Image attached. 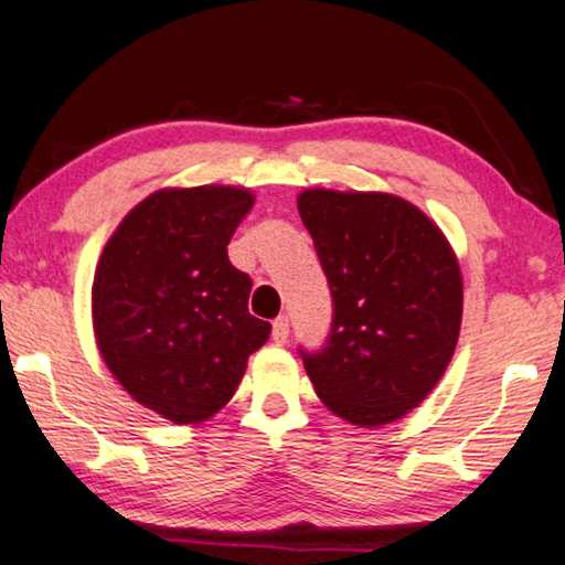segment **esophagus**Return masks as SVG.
<instances>
[{
    "mask_svg": "<svg viewBox=\"0 0 565 565\" xmlns=\"http://www.w3.org/2000/svg\"><path fill=\"white\" fill-rule=\"evenodd\" d=\"M271 337H274V342H276V344H284V342H286V337H289V319H286V317L274 319Z\"/></svg>",
    "mask_w": 565,
    "mask_h": 565,
    "instance_id": "obj_1",
    "label": "esophagus"
}]
</instances>
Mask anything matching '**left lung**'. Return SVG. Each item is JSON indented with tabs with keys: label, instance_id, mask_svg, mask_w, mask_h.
<instances>
[{
	"label": "left lung",
	"instance_id": "obj_1",
	"mask_svg": "<svg viewBox=\"0 0 565 565\" xmlns=\"http://www.w3.org/2000/svg\"><path fill=\"white\" fill-rule=\"evenodd\" d=\"M297 205L334 305L330 340L301 352L309 381L348 424H393L436 388L457 350V254L424 210L388 192L315 188Z\"/></svg>",
	"mask_w": 565,
	"mask_h": 565
}]
</instances>
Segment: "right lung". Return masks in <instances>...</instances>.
Returning <instances> with one entry per match:
<instances>
[{"label": "right lung", "mask_w": 565, "mask_h": 565, "mask_svg": "<svg viewBox=\"0 0 565 565\" xmlns=\"http://www.w3.org/2000/svg\"><path fill=\"white\" fill-rule=\"evenodd\" d=\"M254 200L231 184L151 192L96 264L90 315L100 358L134 401L177 426L215 416L271 334L248 315L250 279L228 258Z\"/></svg>", "instance_id": "add662e5"}]
</instances>
